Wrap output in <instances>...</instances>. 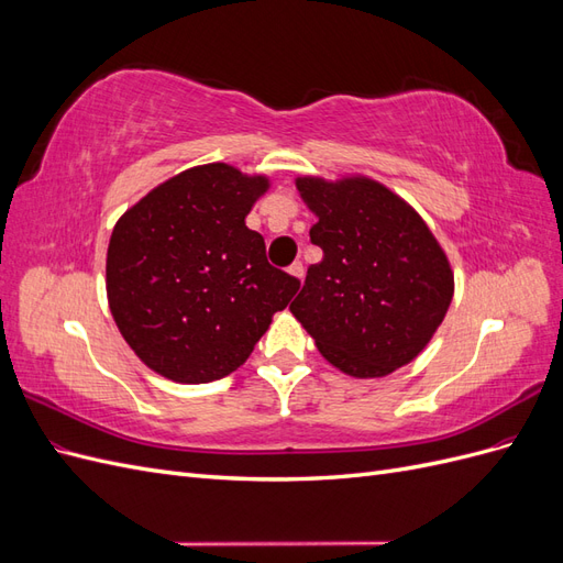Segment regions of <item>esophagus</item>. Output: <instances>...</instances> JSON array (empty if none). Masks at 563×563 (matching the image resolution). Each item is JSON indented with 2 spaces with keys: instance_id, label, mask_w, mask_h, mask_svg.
<instances>
[{
  "instance_id": "1",
  "label": "esophagus",
  "mask_w": 563,
  "mask_h": 563,
  "mask_svg": "<svg viewBox=\"0 0 563 563\" xmlns=\"http://www.w3.org/2000/svg\"><path fill=\"white\" fill-rule=\"evenodd\" d=\"M302 263H294L291 267H288V275H291L294 279H298V282H302Z\"/></svg>"
}]
</instances>
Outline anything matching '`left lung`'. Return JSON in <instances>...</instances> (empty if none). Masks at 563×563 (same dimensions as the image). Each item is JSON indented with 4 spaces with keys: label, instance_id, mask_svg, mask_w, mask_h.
Masks as SVG:
<instances>
[{
    "label": "left lung",
    "instance_id": "obj_1",
    "mask_svg": "<svg viewBox=\"0 0 563 563\" xmlns=\"http://www.w3.org/2000/svg\"><path fill=\"white\" fill-rule=\"evenodd\" d=\"M314 216L310 240L323 258L291 314L323 360L352 378H385L428 347L453 300L446 251L422 216L387 185L362 174L298 176Z\"/></svg>",
    "mask_w": 563,
    "mask_h": 563
}]
</instances>
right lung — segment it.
Instances as JSON below:
<instances>
[{
  "instance_id": "obj_1",
  "label": "right lung",
  "mask_w": 563,
  "mask_h": 563,
  "mask_svg": "<svg viewBox=\"0 0 563 563\" xmlns=\"http://www.w3.org/2000/svg\"><path fill=\"white\" fill-rule=\"evenodd\" d=\"M269 176L225 162L185 168L114 223L106 291L119 333L159 376L199 385L230 376L300 282L272 267L246 216Z\"/></svg>"
}]
</instances>
